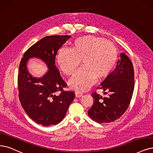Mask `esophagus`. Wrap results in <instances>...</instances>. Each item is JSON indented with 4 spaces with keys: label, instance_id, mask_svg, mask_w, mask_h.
<instances>
[{
    "label": "esophagus",
    "instance_id": "1",
    "mask_svg": "<svg viewBox=\"0 0 153 153\" xmlns=\"http://www.w3.org/2000/svg\"><path fill=\"white\" fill-rule=\"evenodd\" d=\"M75 95H76V97H77V98H80V97H81L82 96V93H79V92H76V93H75Z\"/></svg>",
    "mask_w": 153,
    "mask_h": 153
}]
</instances>
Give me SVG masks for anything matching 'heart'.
Segmentation results:
<instances>
[{
  "label": "heart",
  "instance_id": "obj_1",
  "mask_svg": "<svg viewBox=\"0 0 153 153\" xmlns=\"http://www.w3.org/2000/svg\"><path fill=\"white\" fill-rule=\"evenodd\" d=\"M117 56L116 47L106 39L85 36L76 38L71 50L60 49L57 60L61 70L67 76L76 72L82 61L83 68L75 74L69 84L72 89L83 92L97 79H103L108 76L116 64Z\"/></svg>",
  "mask_w": 153,
  "mask_h": 153
}]
</instances>
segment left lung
I'll return each instance as SVG.
<instances>
[{
	"label": "left lung",
	"mask_w": 153,
	"mask_h": 153,
	"mask_svg": "<svg viewBox=\"0 0 153 153\" xmlns=\"http://www.w3.org/2000/svg\"><path fill=\"white\" fill-rule=\"evenodd\" d=\"M115 69L101 83L103 97L96 92L91 95L94 102L88 111L92 120L100 123H110L118 119L127 110L134 88V71L131 60L125 53H121Z\"/></svg>",
	"instance_id": "left-lung-1"
}]
</instances>
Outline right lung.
<instances>
[{
  "mask_svg": "<svg viewBox=\"0 0 153 153\" xmlns=\"http://www.w3.org/2000/svg\"><path fill=\"white\" fill-rule=\"evenodd\" d=\"M69 35L48 36L33 45L20 62L18 77L19 98L29 117L45 127L56 125L65 117L75 97L72 91H65L67 84L55 65L56 55ZM37 57L43 60L49 70L42 77H33L27 71L28 59Z\"/></svg>",
  "mask_w": 153,
  "mask_h": 153,
  "instance_id": "add662e5",
  "label": "right lung"
}]
</instances>
